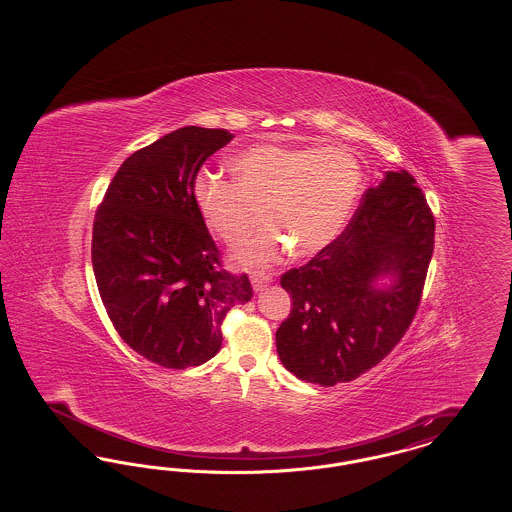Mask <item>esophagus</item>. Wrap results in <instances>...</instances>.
<instances>
[{
    "label": "esophagus",
    "instance_id": "1",
    "mask_svg": "<svg viewBox=\"0 0 512 512\" xmlns=\"http://www.w3.org/2000/svg\"><path fill=\"white\" fill-rule=\"evenodd\" d=\"M270 282H272V276L267 272H253L251 274V286H253L255 292H263Z\"/></svg>",
    "mask_w": 512,
    "mask_h": 512
}]
</instances>
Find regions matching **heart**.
Masks as SVG:
<instances>
[{
  "label": "heart",
  "instance_id": "obj_1",
  "mask_svg": "<svg viewBox=\"0 0 512 512\" xmlns=\"http://www.w3.org/2000/svg\"><path fill=\"white\" fill-rule=\"evenodd\" d=\"M234 182L211 172L194 180L203 222L228 245L257 228L259 211L270 224L238 253L244 265H267L290 247L313 257L334 244L355 213L363 176L357 159L336 147L257 144L230 159Z\"/></svg>",
  "mask_w": 512,
  "mask_h": 512
}]
</instances>
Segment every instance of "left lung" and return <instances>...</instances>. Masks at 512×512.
I'll return each mask as SVG.
<instances>
[{"label": "left lung", "instance_id": "1", "mask_svg": "<svg viewBox=\"0 0 512 512\" xmlns=\"http://www.w3.org/2000/svg\"><path fill=\"white\" fill-rule=\"evenodd\" d=\"M434 215L407 171L366 190L340 238L282 274L292 313L276 351L299 380L336 386L378 365L411 326L434 253ZM388 277L390 285H380Z\"/></svg>", "mask_w": 512, "mask_h": 512}]
</instances>
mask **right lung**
I'll return each mask as SVG.
<instances>
[{
    "instance_id": "1",
    "label": "right lung",
    "mask_w": 512,
    "mask_h": 512,
    "mask_svg": "<svg viewBox=\"0 0 512 512\" xmlns=\"http://www.w3.org/2000/svg\"><path fill=\"white\" fill-rule=\"evenodd\" d=\"M234 136L184 126L132 153L94 219L92 267L124 343L165 368L207 363L226 313L253 297L247 274L220 268L194 201L201 165Z\"/></svg>"
}]
</instances>
